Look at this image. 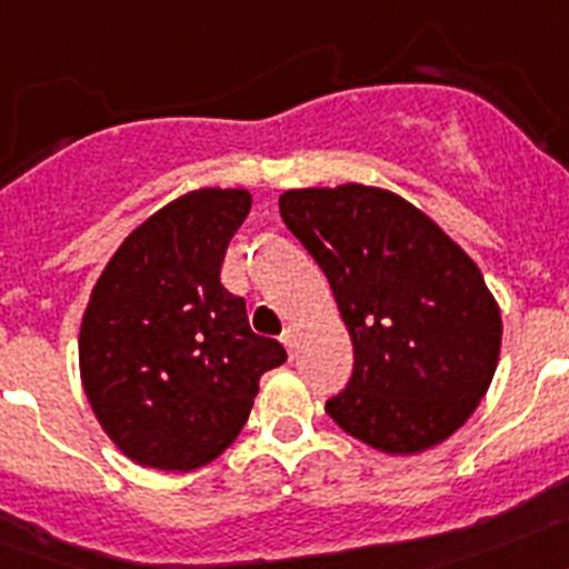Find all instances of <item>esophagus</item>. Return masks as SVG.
<instances>
[{
  "label": "esophagus",
  "mask_w": 569,
  "mask_h": 569,
  "mask_svg": "<svg viewBox=\"0 0 569 569\" xmlns=\"http://www.w3.org/2000/svg\"><path fill=\"white\" fill-rule=\"evenodd\" d=\"M281 345L288 347V353L293 356L296 353V345H299V333H296L293 328H284V333H281Z\"/></svg>",
  "instance_id": "1"
}]
</instances>
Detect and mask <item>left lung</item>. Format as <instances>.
<instances>
[{
  "label": "left lung",
  "instance_id": "left-lung-1",
  "mask_svg": "<svg viewBox=\"0 0 569 569\" xmlns=\"http://www.w3.org/2000/svg\"><path fill=\"white\" fill-rule=\"evenodd\" d=\"M279 213L316 259L353 339L330 419L385 453L453 436L490 387L501 313L476 261L401 196L365 184L288 190Z\"/></svg>",
  "mask_w": 569,
  "mask_h": 569
}]
</instances>
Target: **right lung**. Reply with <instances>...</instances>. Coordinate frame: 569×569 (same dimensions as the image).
<instances>
[{
	"label": "right lung",
	"mask_w": 569,
	"mask_h": 569,
	"mask_svg": "<svg viewBox=\"0 0 569 569\" xmlns=\"http://www.w3.org/2000/svg\"><path fill=\"white\" fill-rule=\"evenodd\" d=\"M248 190L204 188L164 204L116 250L79 333L90 407L124 456L156 470L208 465L239 436L259 376L288 361L250 330L222 261Z\"/></svg>",
	"instance_id": "obj_1"
}]
</instances>
